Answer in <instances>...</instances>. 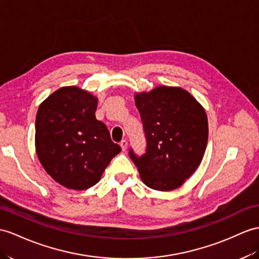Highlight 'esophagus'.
<instances>
[{"instance_id": "34e87169", "label": "esophagus", "mask_w": 259, "mask_h": 259, "mask_svg": "<svg viewBox=\"0 0 259 259\" xmlns=\"http://www.w3.org/2000/svg\"><path fill=\"white\" fill-rule=\"evenodd\" d=\"M119 146H121V148H122L123 151H125L126 148H127V141L123 140L121 143H119Z\"/></svg>"}]
</instances>
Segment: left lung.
Masks as SVG:
<instances>
[{
    "label": "left lung",
    "mask_w": 259,
    "mask_h": 259,
    "mask_svg": "<svg viewBox=\"0 0 259 259\" xmlns=\"http://www.w3.org/2000/svg\"><path fill=\"white\" fill-rule=\"evenodd\" d=\"M135 103L147 145L141 156L130 148L131 159L147 187L179 188L203 158L209 136L204 109L190 93L172 87L138 93Z\"/></svg>",
    "instance_id": "left-lung-1"
}]
</instances>
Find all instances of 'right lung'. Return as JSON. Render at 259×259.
Returning a JSON list of instances; mask_svg holds the SVG:
<instances>
[{"label": "right lung", "mask_w": 259, "mask_h": 259, "mask_svg": "<svg viewBox=\"0 0 259 259\" xmlns=\"http://www.w3.org/2000/svg\"><path fill=\"white\" fill-rule=\"evenodd\" d=\"M98 99L65 87L40 104L36 115V153L52 178L68 189L85 190L100 181L121 147L96 118Z\"/></svg>", "instance_id": "add662e5"}]
</instances>
